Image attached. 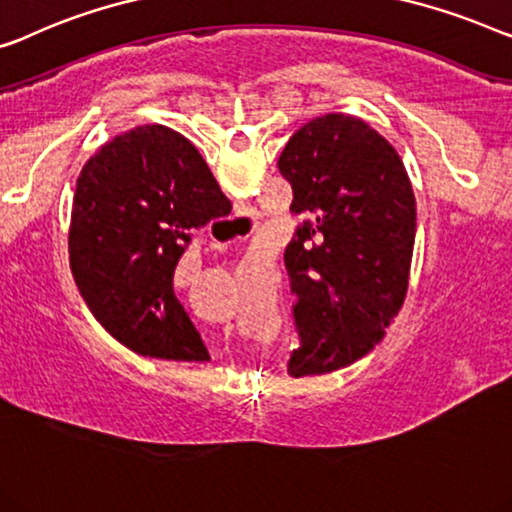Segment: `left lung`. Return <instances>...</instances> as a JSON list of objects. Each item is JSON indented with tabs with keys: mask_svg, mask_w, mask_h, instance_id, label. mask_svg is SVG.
Masks as SVG:
<instances>
[{
	"mask_svg": "<svg viewBox=\"0 0 512 512\" xmlns=\"http://www.w3.org/2000/svg\"><path fill=\"white\" fill-rule=\"evenodd\" d=\"M305 221L284 251L300 344L288 374H325L372 351L409 288L416 198L388 140L358 117L300 127L277 161Z\"/></svg>",
	"mask_w": 512,
	"mask_h": 512,
	"instance_id": "8db88e82",
	"label": "left lung"
}]
</instances>
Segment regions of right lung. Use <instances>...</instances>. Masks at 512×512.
Segmentation results:
<instances>
[{
    "mask_svg": "<svg viewBox=\"0 0 512 512\" xmlns=\"http://www.w3.org/2000/svg\"><path fill=\"white\" fill-rule=\"evenodd\" d=\"M217 180L182 133L161 124L115 136L83 166L69 261L87 307L117 342L164 360H207L173 277L191 235L217 219Z\"/></svg>",
    "mask_w": 512,
    "mask_h": 512,
    "instance_id": "add662e5",
    "label": "right lung"
}]
</instances>
